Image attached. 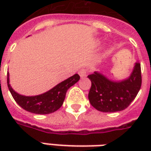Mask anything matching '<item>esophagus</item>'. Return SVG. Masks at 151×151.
Instances as JSON below:
<instances>
[{"label": "esophagus", "instance_id": "1", "mask_svg": "<svg viewBox=\"0 0 151 151\" xmlns=\"http://www.w3.org/2000/svg\"><path fill=\"white\" fill-rule=\"evenodd\" d=\"M78 74H79V76L81 77V78H85L86 76V70L84 69L79 70Z\"/></svg>", "mask_w": 151, "mask_h": 151}]
</instances>
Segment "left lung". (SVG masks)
Returning a JSON list of instances; mask_svg holds the SVG:
<instances>
[{"label": "left lung", "mask_w": 151, "mask_h": 151, "mask_svg": "<svg viewBox=\"0 0 151 151\" xmlns=\"http://www.w3.org/2000/svg\"><path fill=\"white\" fill-rule=\"evenodd\" d=\"M87 78L91 82L89 101L95 109L103 112L122 111L129 106L140 91L141 64L135 62L129 76L122 80H112L97 71Z\"/></svg>", "instance_id": "1"}]
</instances>
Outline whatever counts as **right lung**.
Listing matches in <instances>:
<instances>
[{
	"mask_svg": "<svg viewBox=\"0 0 151 151\" xmlns=\"http://www.w3.org/2000/svg\"><path fill=\"white\" fill-rule=\"evenodd\" d=\"M79 79L78 74L75 73L72 77L60 82L49 91L41 95L33 96H26L15 91L9 84V73L7 74V85L13 98L24 110L31 113L46 115L57 111L62 106L68 89L78 82Z\"/></svg>",
	"mask_w": 151,
	"mask_h": 151,
	"instance_id": "1",
	"label": "right lung"
}]
</instances>
